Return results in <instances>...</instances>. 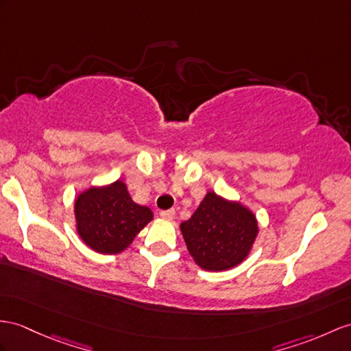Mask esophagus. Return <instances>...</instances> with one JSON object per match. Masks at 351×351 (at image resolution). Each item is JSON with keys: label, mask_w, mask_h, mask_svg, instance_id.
Segmentation results:
<instances>
[{"label": "esophagus", "mask_w": 351, "mask_h": 351, "mask_svg": "<svg viewBox=\"0 0 351 351\" xmlns=\"http://www.w3.org/2000/svg\"><path fill=\"white\" fill-rule=\"evenodd\" d=\"M162 219H167V220H173L174 216H176V211L174 210H164L159 213Z\"/></svg>", "instance_id": "esophagus-1"}]
</instances>
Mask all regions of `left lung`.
<instances>
[{"mask_svg":"<svg viewBox=\"0 0 351 351\" xmlns=\"http://www.w3.org/2000/svg\"><path fill=\"white\" fill-rule=\"evenodd\" d=\"M182 235L195 263L220 272L238 267L250 254L259 223L240 201L207 192L191 219L180 223Z\"/></svg>","mask_w":351,"mask_h":351,"instance_id":"1","label":"left lung"}]
</instances>
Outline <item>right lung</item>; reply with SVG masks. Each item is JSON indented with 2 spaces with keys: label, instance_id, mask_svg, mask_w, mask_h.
<instances>
[{
  "label": "right lung",
  "instance_id": "1",
  "mask_svg": "<svg viewBox=\"0 0 351 351\" xmlns=\"http://www.w3.org/2000/svg\"><path fill=\"white\" fill-rule=\"evenodd\" d=\"M75 230L89 249L101 254L126 250L153 220V211L134 202L122 180L90 186L74 199Z\"/></svg>",
  "mask_w": 351,
  "mask_h": 351
}]
</instances>
